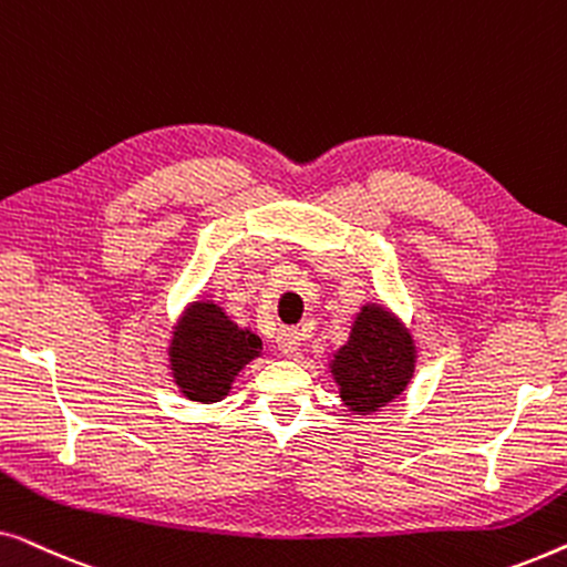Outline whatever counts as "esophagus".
Listing matches in <instances>:
<instances>
[{"mask_svg":"<svg viewBox=\"0 0 567 567\" xmlns=\"http://www.w3.org/2000/svg\"><path fill=\"white\" fill-rule=\"evenodd\" d=\"M278 351L286 355H297L301 351V330L299 328H281L276 332Z\"/></svg>","mask_w":567,"mask_h":567,"instance_id":"1","label":"esophagus"}]
</instances>
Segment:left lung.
Segmentation results:
<instances>
[{
  "instance_id": "left-lung-1",
  "label": "left lung",
  "mask_w": 567,
  "mask_h": 567,
  "mask_svg": "<svg viewBox=\"0 0 567 567\" xmlns=\"http://www.w3.org/2000/svg\"><path fill=\"white\" fill-rule=\"evenodd\" d=\"M415 361L417 348L405 322L390 307L369 301L355 312L348 340L328 367L343 405L355 415H371L408 390Z\"/></svg>"
}]
</instances>
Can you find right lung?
<instances>
[{"mask_svg":"<svg viewBox=\"0 0 567 567\" xmlns=\"http://www.w3.org/2000/svg\"><path fill=\"white\" fill-rule=\"evenodd\" d=\"M260 355V336L239 328L214 299H198L173 324L167 369L183 398L212 405L227 398L239 371Z\"/></svg>","mask_w":567,"mask_h":567,"instance_id":"right-lung-1","label":"right lung"}]
</instances>
